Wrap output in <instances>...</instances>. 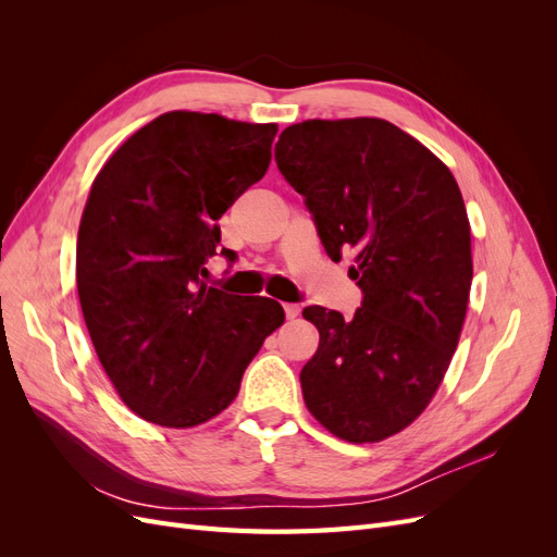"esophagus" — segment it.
<instances>
[{"mask_svg": "<svg viewBox=\"0 0 557 557\" xmlns=\"http://www.w3.org/2000/svg\"><path fill=\"white\" fill-rule=\"evenodd\" d=\"M283 311H285V318H288V320H295L299 315V307L297 305H283Z\"/></svg>", "mask_w": 557, "mask_h": 557, "instance_id": "34e87169", "label": "esophagus"}]
</instances>
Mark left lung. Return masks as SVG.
<instances>
[{"mask_svg": "<svg viewBox=\"0 0 557 557\" xmlns=\"http://www.w3.org/2000/svg\"><path fill=\"white\" fill-rule=\"evenodd\" d=\"M276 164L305 195L332 260L352 252L362 307H307L315 356L299 374L311 416L350 444L409 428L440 391L471 288V227L448 166L381 117L285 127Z\"/></svg>", "mask_w": 557, "mask_h": 557, "instance_id": "left-lung-1", "label": "left lung"}]
</instances>
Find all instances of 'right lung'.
Masks as SVG:
<instances>
[{
  "mask_svg": "<svg viewBox=\"0 0 557 557\" xmlns=\"http://www.w3.org/2000/svg\"><path fill=\"white\" fill-rule=\"evenodd\" d=\"M276 132L170 111L92 181L76 242L81 309L117 397L148 423L185 430L225 411L283 325L278 301H242L201 281L221 244L218 221L264 176Z\"/></svg>",
  "mask_w": 557,
  "mask_h": 557,
  "instance_id": "obj_1",
  "label": "right lung"
}]
</instances>
